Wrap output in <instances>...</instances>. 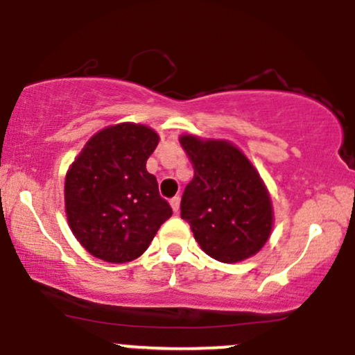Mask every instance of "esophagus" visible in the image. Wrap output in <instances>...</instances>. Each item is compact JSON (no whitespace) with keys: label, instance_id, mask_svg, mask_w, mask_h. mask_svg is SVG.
<instances>
[{"label":"esophagus","instance_id":"esophagus-1","mask_svg":"<svg viewBox=\"0 0 355 355\" xmlns=\"http://www.w3.org/2000/svg\"><path fill=\"white\" fill-rule=\"evenodd\" d=\"M170 205H172V209L175 214H177L178 210H180V197H173L172 200H170Z\"/></svg>","mask_w":355,"mask_h":355}]
</instances>
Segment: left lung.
I'll return each instance as SVG.
<instances>
[{
	"instance_id": "obj_1",
	"label": "left lung",
	"mask_w": 355,
	"mask_h": 355,
	"mask_svg": "<svg viewBox=\"0 0 355 355\" xmlns=\"http://www.w3.org/2000/svg\"><path fill=\"white\" fill-rule=\"evenodd\" d=\"M180 144L193 166L180 215L198 245L223 263L254 257L274 227L270 193L260 173L232 141L182 135Z\"/></svg>"
}]
</instances>
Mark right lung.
I'll list each match as a JSON object with an SVG mask.
<instances>
[{
	"instance_id": "1",
	"label": "right lung",
	"mask_w": 355,
	"mask_h": 355,
	"mask_svg": "<svg viewBox=\"0 0 355 355\" xmlns=\"http://www.w3.org/2000/svg\"><path fill=\"white\" fill-rule=\"evenodd\" d=\"M160 137L140 123L110 125L85 144L64 178V211L81 247L108 263L148 248L172 207L158 193L146 160Z\"/></svg>"
}]
</instances>
